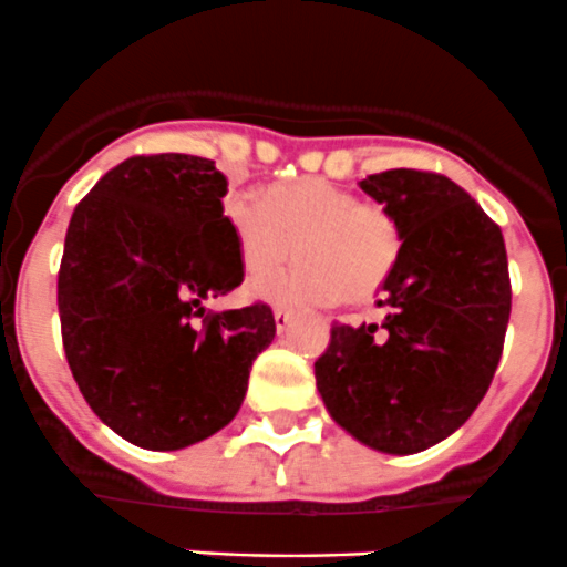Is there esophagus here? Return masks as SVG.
<instances>
[{"label": "esophagus", "instance_id": "1", "mask_svg": "<svg viewBox=\"0 0 567 567\" xmlns=\"http://www.w3.org/2000/svg\"><path fill=\"white\" fill-rule=\"evenodd\" d=\"M272 319H276L278 333H284V330L289 328V324H291V319H295V311H289V308H281V306H278L276 311H272Z\"/></svg>", "mask_w": 567, "mask_h": 567}]
</instances>
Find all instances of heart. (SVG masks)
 <instances>
[{"label":"heart","mask_w":567,"mask_h":567,"mask_svg":"<svg viewBox=\"0 0 567 567\" xmlns=\"http://www.w3.org/2000/svg\"><path fill=\"white\" fill-rule=\"evenodd\" d=\"M239 259L248 272L285 260L298 243L303 259L289 271L265 274L254 291L284 306H311L344 297L363 302L389 281L402 250L400 223L385 206L361 200L324 178L278 184L265 200L237 193L226 200Z\"/></svg>","instance_id":"obj_1"}]
</instances>
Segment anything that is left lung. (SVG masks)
<instances>
[{"label": "left lung", "mask_w": 567, "mask_h": 567, "mask_svg": "<svg viewBox=\"0 0 567 567\" xmlns=\"http://www.w3.org/2000/svg\"><path fill=\"white\" fill-rule=\"evenodd\" d=\"M361 189L394 215L402 250L380 324L330 328L313 363L324 408L352 439L413 455L450 439L485 396L509 322L502 228L452 178L374 173Z\"/></svg>", "instance_id": "left-lung-1"}]
</instances>
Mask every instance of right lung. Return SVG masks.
<instances>
[{"mask_svg": "<svg viewBox=\"0 0 567 567\" xmlns=\"http://www.w3.org/2000/svg\"><path fill=\"white\" fill-rule=\"evenodd\" d=\"M226 193L204 156H132L71 215L58 276L65 358L95 416L143 450H184L226 427L276 339L265 302L204 308L245 278Z\"/></svg>", "mask_w": 567, "mask_h": 567, "instance_id": "add662e5", "label": "right lung"}]
</instances>
